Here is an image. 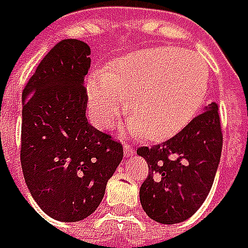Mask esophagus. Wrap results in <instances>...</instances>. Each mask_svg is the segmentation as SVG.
<instances>
[{"instance_id": "34e87169", "label": "esophagus", "mask_w": 248, "mask_h": 248, "mask_svg": "<svg viewBox=\"0 0 248 248\" xmlns=\"http://www.w3.org/2000/svg\"><path fill=\"white\" fill-rule=\"evenodd\" d=\"M124 155H126V156H130V155L133 154V149H132V146H130L129 143H124Z\"/></svg>"}]
</instances>
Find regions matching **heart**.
<instances>
[{"instance_id":"obj_1","label":"heart","mask_w":248,"mask_h":248,"mask_svg":"<svg viewBox=\"0 0 248 248\" xmlns=\"http://www.w3.org/2000/svg\"><path fill=\"white\" fill-rule=\"evenodd\" d=\"M208 83L210 69L201 56L175 46L143 48L89 77L90 116L96 126L110 127L127 99L130 116L124 121V130L165 139L197 115Z\"/></svg>"}]
</instances>
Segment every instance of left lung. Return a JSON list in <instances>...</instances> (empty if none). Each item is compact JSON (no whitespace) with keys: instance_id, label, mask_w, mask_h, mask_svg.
Masks as SVG:
<instances>
[{"instance_id":"obj_1","label":"left lung","mask_w":248,"mask_h":248,"mask_svg":"<svg viewBox=\"0 0 248 248\" xmlns=\"http://www.w3.org/2000/svg\"><path fill=\"white\" fill-rule=\"evenodd\" d=\"M223 130L216 103L171 139L140 146L149 172L139 189L143 211L161 224L188 220L205 201L220 164Z\"/></svg>"}]
</instances>
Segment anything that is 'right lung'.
Wrapping results in <instances>:
<instances>
[{
  "mask_svg": "<svg viewBox=\"0 0 248 248\" xmlns=\"http://www.w3.org/2000/svg\"><path fill=\"white\" fill-rule=\"evenodd\" d=\"M90 47L62 40L23 90L21 168L32 198L51 218L75 223L103 200L124 146L86 118Z\"/></svg>",
  "mask_w": 248,
  "mask_h": 248,
  "instance_id": "right-lung-1",
  "label": "right lung"
}]
</instances>
